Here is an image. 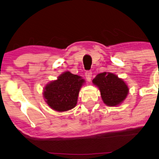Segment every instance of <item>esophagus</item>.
<instances>
[{"mask_svg": "<svg viewBox=\"0 0 159 159\" xmlns=\"http://www.w3.org/2000/svg\"><path fill=\"white\" fill-rule=\"evenodd\" d=\"M85 76H86V79L88 81H91V78H92V72L90 71H87L85 72Z\"/></svg>", "mask_w": 159, "mask_h": 159, "instance_id": "obj_1", "label": "esophagus"}]
</instances>
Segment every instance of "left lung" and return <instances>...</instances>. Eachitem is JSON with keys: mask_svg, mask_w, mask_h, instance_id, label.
<instances>
[{"mask_svg": "<svg viewBox=\"0 0 159 159\" xmlns=\"http://www.w3.org/2000/svg\"><path fill=\"white\" fill-rule=\"evenodd\" d=\"M93 84L99 89L103 102L107 106H117L123 103L129 93V87L122 78L111 72L98 74Z\"/></svg>", "mask_w": 159, "mask_h": 159, "instance_id": "obj_1", "label": "left lung"}]
</instances>
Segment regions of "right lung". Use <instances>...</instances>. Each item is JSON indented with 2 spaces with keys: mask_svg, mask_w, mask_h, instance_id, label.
Instances as JSON below:
<instances>
[{
  "mask_svg": "<svg viewBox=\"0 0 159 159\" xmlns=\"http://www.w3.org/2000/svg\"><path fill=\"white\" fill-rule=\"evenodd\" d=\"M85 80L70 72L62 73L57 79L49 82L43 89V97L51 108L63 112L77 105L78 94Z\"/></svg>",
  "mask_w": 159,
  "mask_h": 159,
  "instance_id": "add662e5",
  "label": "right lung"
}]
</instances>
